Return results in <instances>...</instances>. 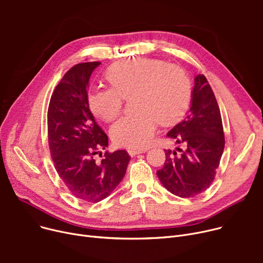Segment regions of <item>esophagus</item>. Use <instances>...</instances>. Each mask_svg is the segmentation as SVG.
<instances>
[{"label": "esophagus", "mask_w": 263, "mask_h": 263, "mask_svg": "<svg viewBox=\"0 0 263 263\" xmlns=\"http://www.w3.org/2000/svg\"><path fill=\"white\" fill-rule=\"evenodd\" d=\"M146 149H128V154L131 156V157H135L136 155H140V154H143L145 153Z\"/></svg>", "instance_id": "1"}]
</instances>
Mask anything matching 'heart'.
<instances>
[{"mask_svg": "<svg viewBox=\"0 0 263 263\" xmlns=\"http://www.w3.org/2000/svg\"><path fill=\"white\" fill-rule=\"evenodd\" d=\"M106 79L112 87H98L88 93L95 116L112 121L120 113L123 99H131L136 112L118 119L110 135L118 146L146 147L156 133L158 121L172 124L187 108L191 85L182 69L161 60L136 58L110 66Z\"/></svg>", "mask_w": 263, "mask_h": 263, "instance_id": "obj_1", "label": "heart"}]
</instances>
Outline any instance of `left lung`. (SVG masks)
I'll return each instance as SVG.
<instances>
[{
	"instance_id": "left-lung-1",
	"label": "left lung",
	"mask_w": 263,
	"mask_h": 263,
	"mask_svg": "<svg viewBox=\"0 0 263 263\" xmlns=\"http://www.w3.org/2000/svg\"><path fill=\"white\" fill-rule=\"evenodd\" d=\"M167 136L184 145V150L177 148L180 156H177V151L165 150L166 160L157 175L174 195L194 197L213 182L225 147L219 107L203 74L195 78L185 119L176 124Z\"/></svg>"
}]
</instances>
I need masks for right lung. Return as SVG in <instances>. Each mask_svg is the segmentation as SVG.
<instances>
[{
    "label": "right lung",
    "instance_id": "add662e5",
    "mask_svg": "<svg viewBox=\"0 0 263 263\" xmlns=\"http://www.w3.org/2000/svg\"><path fill=\"white\" fill-rule=\"evenodd\" d=\"M100 62L81 63L65 73L55 87L48 108V140L54 167L77 198L98 202L120 183L131 157L126 150L105 151L107 135L96 122L88 105L89 78Z\"/></svg>",
    "mask_w": 263,
    "mask_h": 263
}]
</instances>
